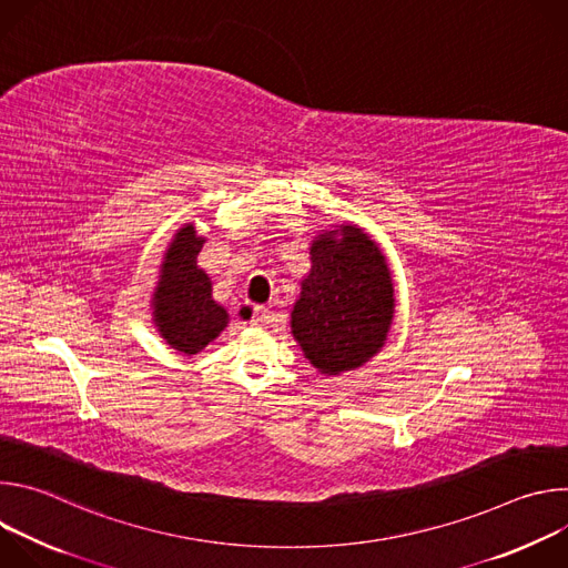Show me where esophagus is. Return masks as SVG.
I'll use <instances>...</instances> for the list:
<instances>
[{
	"instance_id": "1",
	"label": "esophagus",
	"mask_w": 568,
	"mask_h": 568,
	"mask_svg": "<svg viewBox=\"0 0 568 568\" xmlns=\"http://www.w3.org/2000/svg\"><path fill=\"white\" fill-rule=\"evenodd\" d=\"M237 314H240V318H245L247 323H252V326H263V323L267 321V310L261 307V305L252 307L250 314H247V305H240Z\"/></svg>"
}]
</instances>
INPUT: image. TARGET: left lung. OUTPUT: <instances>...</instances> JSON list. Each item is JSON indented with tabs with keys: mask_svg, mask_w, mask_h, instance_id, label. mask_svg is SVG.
<instances>
[{
	"mask_svg": "<svg viewBox=\"0 0 568 568\" xmlns=\"http://www.w3.org/2000/svg\"><path fill=\"white\" fill-rule=\"evenodd\" d=\"M393 316V276L377 242L348 222L318 233L290 312L305 359L321 375L355 371L384 348Z\"/></svg>",
	"mask_w": 568,
	"mask_h": 568,
	"instance_id": "obj_1",
	"label": "left lung"
}]
</instances>
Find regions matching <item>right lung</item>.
Returning a JSON list of instances; mask_svg holds the SVG:
<instances>
[{
  "label": "right lung",
  "instance_id": "add662e5",
  "mask_svg": "<svg viewBox=\"0 0 568 568\" xmlns=\"http://www.w3.org/2000/svg\"><path fill=\"white\" fill-rule=\"evenodd\" d=\"M204 242L195 224L178 229L159 265L150 301L159 337L186 357L202 353L229 323V312L213 298L209 274L197 265Z\"/></svg>",
  "mask_w": 568,
  "mask_h": 568
}]
</instances>
